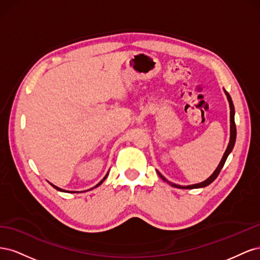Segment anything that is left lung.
<instances>
[{
    "mask_svg": "<svg viewBox=\"0 0 260 260\" xmlns=\"http://www.w3.org/2000/svg\"><path fill=\"white\" fill-rule=\"evenodd\" d=\"M224 93L226 95V99L228 101H229V105H230V142L229 144H228V147L225 149V152L222 156V159L221 161L219 162L217 169L214 171V174H212L208 179H206L205 181H203V182L201 183H198V184H192V185H186V186H183V185H178V184H175L170 182V181H168L166 178H165L159 171H157V174H158V176L164 180L166 181L167 183H169L171 186H175V187H178V188H199V187H205L207 185H209L211 182H214L215 179L218 177V175L220 174V171H221L223 165L228 158V156H229V154L231 153V151L233 149V146L235 144V139H237V127H235V122H234V106H233V102L231 100V96L230 94L228 93L225 90H224Z\"/></svg>",
    "mask_w": 260,
    "mask_h": 260,
    "instance_id": "1",
    "label": "left lung"
}]
</instances>
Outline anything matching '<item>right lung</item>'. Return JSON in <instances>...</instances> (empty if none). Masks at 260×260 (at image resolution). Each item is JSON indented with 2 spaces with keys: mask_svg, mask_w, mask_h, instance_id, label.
I'll return each mask as SVG.
<instances>
[{
  "mask_svg": "<svg viewBox=\"0 0 260 260\" xmlns=\"http://www.w3.org/2000/svg\"><path fill=\"white\" fill-rule=\"evenodd\" d=\"M107 176H108V172H107V175H106V176H105V177L103 178V180H101V181H100V182H99V183H98V184H96L95 186H94V187H98L99 185H101L102 183H103V181H104V180H105V179L107 178ZM50 184H51V185H52V186H53L54 188H56V190H57V191H60V192H67V191H65V190H62V188H60V187H57L56 185H54V184H52V183H50ZM94 187H92V188H94ZM92 188H90V190H92ZM68 192H69V191H68ZM70 193H76V192H75V191H70Z\"/></svg>",
  "mask_w": 260,
  "mask_h": 260,
  "instance_id": "1",
  "label": "right lung"
}]
</instances>
